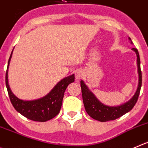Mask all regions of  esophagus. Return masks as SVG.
<instances>
[{"label": "esophagus", "mask_w": 148, "mask_h": 148, "mask_svg": "<svg viewBox=\"0 0 148 148\" xmlns=\"http://www.w3.org/2000/svg\"><path fill=\"white\" fill-rule=\"evenodd\" d=\"M84 73L82 70H77L75 73V76L76 81H78V80L81 79V78L84 77Z\"/></svg>", "instance_id": "obj_1"}]
</instances>
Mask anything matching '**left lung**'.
Here are the masks:
<instances>
[{
    "mask_svg": "<svg viewBox=\"0 0 148 148\" xmlns=\"http://www.w3.org/2000/svg\"><path fill=\"white\" fill-rule=\"evenodd\" d=\"M129 40L131 41V43H132L130 38H129ZM132 50L134 51L136 54V57H137L136 62H137V69H138L139 83L137 89L134 95L128 102L119 106L114 107L104 105L102 102H99L97 99L96 97L94 96V94L88 89L87 86L84 84V81H81V87L84 107H85L87 113L92 119L101 122L115 120L126 114V112H129L136 104V101L138 99L140 88L142 86V72L140 69V59L138 51L135 48H133Z\"/></svg>",
    "mask_w": 148,
    "mask_h": 148,
    "instance_id": "1",
    "label": "left lung"
}]
</instances>
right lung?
<instances>
[{
    "mask_svg": "<svg viewBox=\"0 0 148 148\" xmlns=\"http://www.w3.org/2000/svg\"><path fill=\"white\" fill-rule=\"evenodd\" d=\"M12 53L8 62L5 73V86L8 93L10 100L17 112L29 120L34 121L45 122L51 120L57 115L61 109L64 93L67 86L75 81L74 74L63 78L56 84L51 91L43 97L31 101H25L16 97L10 89L8 81V69Z\"/></svg>",
    "mask_w": 148,
    "mask_h": 148,
    "instance_id": "obj_1",
    "label": "right lung"
}]
</instances>
